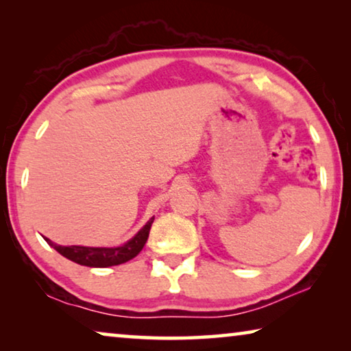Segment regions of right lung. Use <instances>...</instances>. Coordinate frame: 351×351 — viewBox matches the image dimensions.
I'll list each match as a JSON object with an SVG mask.
<instances>
[{"label": "right lung", "instance_id": "add662e5", "mask_svg": "<svg viewBox=\"0 0 351 351\" xmlns=\"http://www.w3.org/2000/svg\"><path fill=\"white\" fill-rule=\"evenodd\" d=\"M154 217L148 219L147 224L136 234L125 245L117 247H88V246H60L52 243L49 239H45L47 245H51L58 254L68 260L90 268H108V266L122 265L125 261L134 258L147 243L148 234Z\"/></svg>", "mask_w": 351, "mask_h": 351}]
</instances>
